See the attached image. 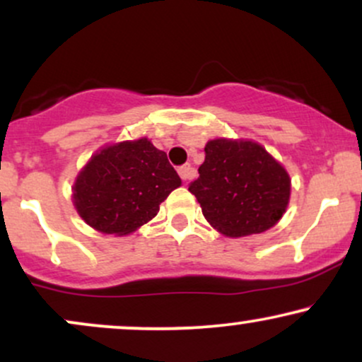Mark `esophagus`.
Here are the masks:
<instances>
[{"label": "esophagus", "mask_w": 362, "mask_h": 362, "mask_svg": "<svg viewBox=\"0 0 362 362\" xmlns=\"http://www.w3.org/2000/svg\"><path fill=\"white\" fill-rule=\"evenodd\" d=\"M178 175L182 177V180H192L195 177V170L190 167V165H184V167L178 168Z\"/></svg>", "instance_id": "34e87169"}]
</instances>
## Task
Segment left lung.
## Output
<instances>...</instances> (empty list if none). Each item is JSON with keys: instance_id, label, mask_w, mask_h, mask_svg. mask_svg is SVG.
Returning <instances> with one entry per match:
<instances>
[{"instance_id": "left-lung-1", "label": "left lung", "mask_w": 362, "mask_h": 362, "mask_svg": "<svg viewBox=\"0 0 362 362\" xmlns=\"http://www.w3.org/2000/svg\"><path fill=\"white\" fill-rule=\"evenodd\" d=\"M189 190L202 214L223 235L247 236L269 230L289 202L288 172L252 141L214 139Z\"/></svg>"}]
</instances>
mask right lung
I'll return each mask as SVG.
<instances>
[{
	"mask_svg": "<svg viewBox=\"0 0 362 362\" xmlns=\"http://www.w3.org/2000/svg\"><path fill=\"white\" fill-rule=\"evenodd\" d=\"M182 180L167 153L146 138L124 141L91 156L74 184L78 214L95 230L127 235L148 223Z\"/></svg>",
	"mask_w": 362,
	"mask_h": 362,
	"instance_id": "right-lung-1",
	"label": "right lung"
}]
</instances>
